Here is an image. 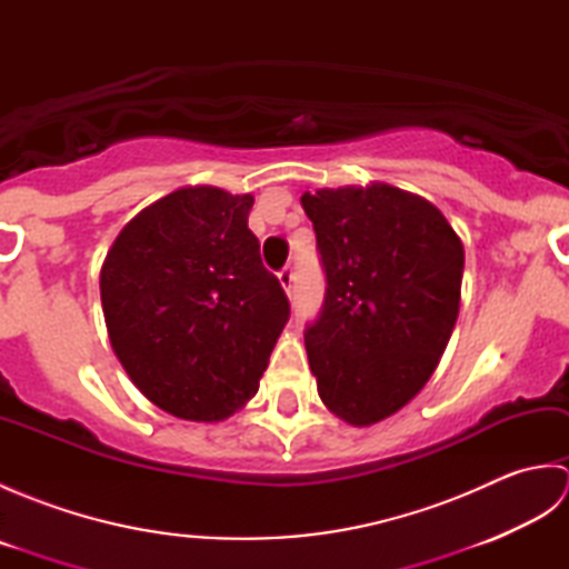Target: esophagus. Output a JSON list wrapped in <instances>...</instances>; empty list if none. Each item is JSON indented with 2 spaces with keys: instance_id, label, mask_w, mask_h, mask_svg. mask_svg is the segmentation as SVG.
Segmentation results:
<instances>
[{
  "instance_id": "34e87169",
  "label": "esophagus",
  "mask_w": 569,
  "mask_h": 569,
  "mask_svg": "<svg viewBox=\"0 0 569 569\" xmlns=\"http://www.w3.org/2000/svg\"><path fill=\"white\" fill-rule=\"evenodd\" d=\"M278 283H281L286 293H291V286H293V269H291V266H286V269L278 271Z\"/></svg>"
}]
</instances>
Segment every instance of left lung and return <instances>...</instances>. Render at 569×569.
<instances>
[{"instance_id": "left-lung-1", "label": "left lung", "mask_w": 569, "mask_h": 569, "mask_svg": "<svg viewBox=\"0 0 569 569\" xmlns=\"http://www.w3.org/2000/svg\"><path fill=\"white\" fill-rule=\"evenodd\" d=\"M328 276L306 352L330 413L365 428L438 369L459 312L465 247L426 198L389 183L306 190Z\"/></svg>"}]
</instances>
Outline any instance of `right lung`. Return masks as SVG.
<instances>
[{
	"label": "right lung",
	"mask_w": 569,
	"mask_h": 569,
	"mask_svg": "<svg viewBox=\"0 0 569 569\" xmlns=\"http://www.w3.org/2000/svg\"><path fill=\"white\" fill-rule=\"evenodd\" d=\"M253 196L186 186L124 224L100 271L107 335L151 403L217 422L259 391L288 298L249 229Z\"/></svg>",
	"instance_id": "obj_1"
}]
</instances>
